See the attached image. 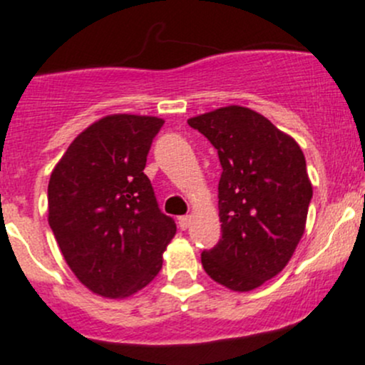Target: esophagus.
<instances>
[{"label":"esophagus","instance_id":"esophagus-1","mask_svg":"<svg viewBox=\"0 0 365 365\" xmlns=\"http://www.w3.org/2000/svg\"><path fill=\"white\" fill-rule=\"evenodd\" d=\"M178 226H180V230H187V227L190 226V217L189 215L180 217V219H178Z\"/></svg>","mask_w":365,"mask_h":365}]
</instances>
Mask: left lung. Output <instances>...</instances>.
I'll return each instance as SVG.
<instances>
[{
	"label": "left lung",
	"mask_w": 365,
	"mask_h": 365,
	"mask_svg": "<svg viewBox=\"0 0 365 365\" xmlns=\"http://www.w3.org/2000/svg\"><path fill=\"white\" fill-rule=\"evenodd\" d=\"M219 153L222 237L201 254L206 274L231 292L275 277L304 237L312 185L298 143L263 114L226 106L187 120Z\"/></svg>",
	"instance_id": "8db88e82"
}]
</instances>
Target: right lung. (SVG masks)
<instances>
[{"label": "right lung", "mask_w": 365, "mask_h": 365, "mask_svg": "<svg viewBox=\"0 0 365 365\" xmlns=\"http://www.w3.org/2000/svg\"><path fill=\"white\" fill-rule=\"evenodd\" d=\"M164 120L108 114L84 128L51 173L49 226L81 284L127 298L155 279L176 224L143 173Z\"/></svg>", "instance_id": "add662e5"}]
</instances>
